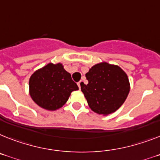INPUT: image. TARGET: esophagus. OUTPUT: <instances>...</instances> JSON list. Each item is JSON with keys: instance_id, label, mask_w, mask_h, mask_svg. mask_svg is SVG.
<instances>
[{"instance_id": "esophagus-1", "label": "esophagus", "mask_w": 160, "mask_h": 160, "mask_svg": "<svg viewBox=\"0 0 160 160\" xmlns=\"http://www.w3.org/2000/svg\"><path fill=\"white\" fill-rule=\"evenodd\" d=\"M82 83H83V80H80V82H78V87H79V88H80V85H81Z\"/></svg>"}]
</instances>
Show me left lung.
<instances>
[{
    "label": "left lung",
    "mask_w": 160,
    "mask_h": 160,
    "mask_svg": "<svg viewBox=\"0 0 160 160\" xmlns=\"http://www.w3.org/2000/svg\"><path fill=\"white\" fill-rule=\"evenodd\" d=\"M88 83L81 84L88 106L99 115H107L123 105L130 90L127 74L119 66L101 62L85 74Z\"/></svg>",
    "instance_id": "obj_1"
}]
</instances>
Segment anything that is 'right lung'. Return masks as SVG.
<instances>
[{
	"mask_svg": "<svg viewBox=\"0 0 160 160\" xmlns=\"http://www.w3.org/2000/svg\"><path fill=\"white\" fill-rule=\"evenodd\" d=\"M77 84L61 63H49L32 74L29 80V93L39 107L48 111L61 108Z\"/></svg>",
	"mask_w": 160,
	"mask_h": 160,
	"instance_id": "add662e5",
	"label": "right lung"
}]
</instances>
